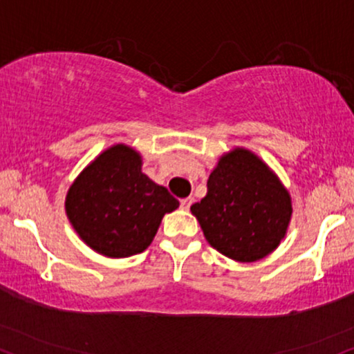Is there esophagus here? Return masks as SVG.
<instances>
[{"label": "esophagus", "mask_w": 354, "mask_h": 354, "mask_svg": "<svg viewBox=\"0 0 354 354\" xmlns=\"http://www.w3.org/2000/svg\"><path fill=\"white\" fill-rule=\"evenodd\" d=\"M192 203H194V197H187V198H182V200H180V208H182V210H189Z\"/></svg>", "instance_id": "34e87169"}]
</instances>
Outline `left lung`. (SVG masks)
Returning a JSON list of instances; mask_svg holds the SVG:
<instances>
[{"label":"left lung","mask_w":354,"mask_h":354,"mask_svg":"<svg viewBox=\"0 0 354 354\" xmlns=\"http://www.w3.org/2000/svg\"><path fill=\"white\" fill-rule=\"evenodd\" d=\"M207 185V195L190 212L212 248L238 263H254L281 244L292 198L261 157L244 147L225 152Z\"/></svg>","instance_id":"left-lung-1"}]
</instances>
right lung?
<instances>
[{
  "label": "right lung",
  "instance_id": "obj_1",
  "mask_svg": "<svg viewBox=\"0 0 354 354\" xmlns=\"http://www.w3.org/2000/svg\"><path fill=\"white\" fill-rule=\"evenodd\" d=\"M142 157L115 144L78 174L65 197V213L86 246L113 259L147 250L165 213L178 200L142 174Z\"/></svg>",
  "mask_w": 354,
  "mask_h": 354
}]
</instances>
